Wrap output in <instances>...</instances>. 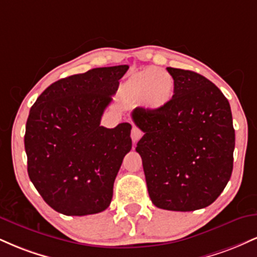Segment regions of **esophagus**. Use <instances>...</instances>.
I'll list each match as a JSON object with an SVG mask.
<instances>
[{
    "mask_svg": "<svg viewBox=\"0 0 257 257\" xmlns=\"http://www.w3.org/2000/svg\"><path fill=\"white\" fill-rule=\"evenodd\" d=\"M141 137H143V133H141L140 129L137 128V126H133V129H132V140H133V143H137V141Z\"/></svg>",
    "mask_w": 257,
    "mask_h": 257,
    "instance_id": "34e87169",
    "label": "esophagus"
}]
</instances>
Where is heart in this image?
Returning a JSON list of instances; mask_svg holds the SVG:
<instances>
[{
	"label": "heart",
	"instance_id": "obj_1",
	"mask_svg": "<svg viewBox=\"0 0 257 257\" xmlns=\"http://www.w3.org/2000/svg\"><path fill=\"white\" fill-rule=\"evenodd\" d=\"M125 99L139 101L143 107L157 111L173 98L174 79L169 72L157 67H146L131 73L120 87Z\"/></svg>",
	"mask_w": 257,
	"mask_h": 257
}]
</instances>
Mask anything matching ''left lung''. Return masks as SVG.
I'll return each instance as SVG.
<instances>
[{
    "mask_svg": "<svg viewBox=\"0 0 257 257\" xmlns=\"http://www.w3.org/2000/svg\"><path fill=\"white\" fill-rule=\"evenodd\" d=\"M174 95L157 111L137 108L150 198L157 208L193 211L216 200L231 178L234 129L228 100L199 73L167 67Z\"/></svg>",
    "mask_w": 257,
    "mask_h": 257,
    "instance_id": "1",
    "label": "left lung"
}]
</instances>
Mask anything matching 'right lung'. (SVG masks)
Listing matches in <instances>:
<instances>
[{
    "mask_svg": "<svg viewBox=\"0 0 257 257\" xmlns=\"http://www.w3.org/2000/svg\"><path fill=\"white\" fill-rule=\"evenodd\" d=\"M128 65L96 67L49 85L29 113V178L58 213L83 216L110 205L113 182L132 150L129 123L100 125Z\"/></svg>",
    "mask_w": 257,
    "mask_h": 257,
    "instance_id": "add662e5",
    "label": "right lung"
}]
</instances>
